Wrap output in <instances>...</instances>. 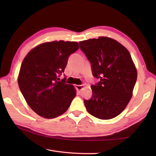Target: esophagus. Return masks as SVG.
<instances>
[{
  "label": "esophagus",
  "mask_w": 156,
  "mask_h": 156,
  "mask_svg": "<svg viewBox=\"0 0 156 156\" xmlns=\"http://www.w3.org/2000/svg\"><path fill=\"white\" fill-rule=\"evenodd\" d=\"M84 87V84H83V85H79V84H78V85H76V88L78 91H80L82 89H83Z\"/></svg>",
  "instance_id": "1"
}]
</instances>
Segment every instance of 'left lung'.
I'll return each mask as SVG.
<instances>
[{
  "label": "left lung",
  "mask_w": 156,
  "mask_h": 156,
  "mask_svg": "<svg viewBox=\"0 0 156 156\" xmlns=\"http://www.w3.org/2000/svg\"><path fill=\"white\" fill-rule=\"evenodd\" d=\"M89 62L94 77L100 79L91 85L92 96L84 100L87 112L94 117L109 120L120 114L133 95L137 69L126 47L105 36L79 42Z\"/></svg>",
  "instance_id": "obj_1"
}]
</instances>
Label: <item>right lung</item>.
Listing matches in <instances>:
<instances>
[{
    "label": "right lung",
    "instance_id": "obj_1",
    "mask_svg": "<svg viewBox=\"0 0 156 156\" xmlns=\"http://www.w3.org/2000/svg\"><path fill=\"white\" fill-rule=\"evenodd\" d=\"M79 49L77 42L42 43L26 55L20 66L18 83L29 106L44 118H56L68 109L76 91L58 78L69 55Z\"/></svg>",
    "mask_w": 156,
    "mask_h": 156
}]
</instances>
